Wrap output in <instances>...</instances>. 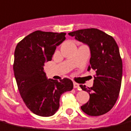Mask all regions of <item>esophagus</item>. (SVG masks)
I'll use <instances>...</instances> for the list:
<instances>
[{
    "instance_id": "obj_1",
    "label": "esophagus",
    "mask_w": 131,
    "mask_h": 131,
    "mask_svg": "<svg viewBox=\"0 0 131 131\" xmlns=\"http://www.w3.org/2000/svg\"><path fill=\"white\" fill-rule=\"evenodd\" d=\"M73 88H79L80 86H79V84L76 83H73Z\"/></svg>"
}]
</instances>
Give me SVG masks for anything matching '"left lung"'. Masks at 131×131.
<instances>
[{
    "instance_id": "obj_1",
    "label": "left lung",
    "mask_w": 131,
    "mask_h": 131,
    "mask_svg": "<svg viewBox=\"0 0 131 131\" xmlns=\"http://www.w3.org/2000/svg\"><path fill=\"white\" fill-rule=\"evenodd\" d=\"M90 48V65L88 70L96 71L92 88L80 87L90 94V100L81 106L90 116L107 113L115 105L119 94L122 78V60L114 38L96 28L78 30L69 33Z\"/></svg>"
}]
</instances>
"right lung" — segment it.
Wrapping results in <instances>:
<instances>
[{"instance_id":"right-lung-1","label":"right lung","mask_w":131,"mask_h":131,"mask_svg":"<svg viewBox=\"0 0 131 131\" xmlns=\"http://www.w3.org/2000/svg\"><path fill=\"white\" fill-rule=\"evenodd\" d=\"M65 35L64 32L37 30L26 36L15 48L13 69L19 93L26 106L39 116L54 115L60 107L61 95L73 88L70 79H48L43 70L44 63L51 60Z\"/></svg>"}]
</instances>
